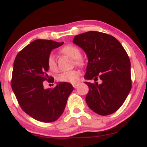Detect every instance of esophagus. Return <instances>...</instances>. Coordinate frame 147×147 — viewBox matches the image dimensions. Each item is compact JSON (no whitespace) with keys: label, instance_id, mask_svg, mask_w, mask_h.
Listing matches in <instances>:
<instances>
[{"label":"esophagus","instance_id":"obj_1","mask_svg":"<svg viewBox=\"0 0 147 147\" xmlns=\"http://www.w3.org/2000/svg\"><path fill=\"white\" fill-rule=\"evenodd\" d=\"M72 86H73V88H76L78 86V84H72Z\"/></svg>","mask_w":147,"mask_h":147}]
</instances>
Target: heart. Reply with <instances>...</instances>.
Here are the masks:
<instances>
[{"label":"heart","mask_w":147,"mask_h":147,"mask_svg":"<svg viewBox=\"0 0 147 147\" xmlns=\"http://www.w3.org/2000/svg\"><path fill=\"white\" fill-rule=\"evenodd\" d=\"M60 52L74 59V63L77 66L82 67L84 65V61L81 57V51L78 47L72 44H68L61 49ZM47 65H48L49 70L51 71L56 72L57 70L56 59L52 54H50L48 57ZM79 77H80V72L79 70H72L61 73L57 77V80L61 82L75 84L79 81Z\"/></svg>","instance_id":"1"}]
</instances>
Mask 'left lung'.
I'll list each match as a JSON object with an SVG mask.
<instances>
[{
  "instance_id": "8db88e82",
  "label": "left lung",
  "mask_w": 147,
  "mask_h": 147,
  "mask_svg": "<svg viewBox=\"0 0 147 147\" xmlns=\"http://www.w3.org/2000/svg\"><path fill=\"white\" fill-rule=\"evenodd\" d=\"M73 43L83 49L88 57L85 79L95 81L86 82L89 88L86 97L88 106L100 115L116 112L132 86L131 62L124 48L115 37L96 31L77 35Z\"/></svg>"
}]
</instances>
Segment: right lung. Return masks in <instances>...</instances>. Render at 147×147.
Masks as SVG:
<instances>
[{
  "instance_id": "right-lung-1",
  "label": "right lung",
  "mask_w": 147,
  "mask_h": 147,
  "mask_svg": "<svg viewBox=\"0 0 147 147\" xmlns=\"http://www.w3.org/2000/svg\"><path fill=\"white\" fill-rule=\"evenodd\" d=\"M63 44L50 40L37 39L16 55L11 77V88L25 113L45 123L56 121L63 113L73 87L61 82L53 88L45 89V81L54 82L47 74V59L53 49Z\"/></svg>"
}]
</instances>
